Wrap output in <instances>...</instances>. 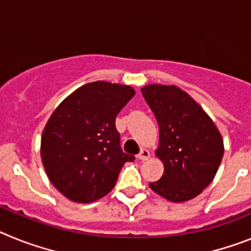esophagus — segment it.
<instances>
[{"label":"esophagus","mask_w":251,"mask_h":251,"mask_svg":"<svg viewBox=\"0 0 251 251\" xmlns=\"http://www.w3.org/2000/svg\"><path fill=\"white\" fill-rule=\"evenodd\" d=\"M137 158H138L139 161H147V159L150 158V152H148L147 150H142L141 152H139L138 156H137Z\"/></svg>","instance_id":"esophagus-1"}]
</instances>
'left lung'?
Instances as JSON below:
<instances>
[{
    "instance_id": "8db88e82",
    "label": "left lung",
    "mask_w": 251,
    "mask_h": 251,
    "mask_svg": "<svg viewBox=\"0 0 251 251\" xmlns=\"http://www.w3.org/2000/svg\"><path fill=\"white\" fill-rule=\"evenodd\" d=\"M142 94L159 129L154 154L163 163L152 191L171 202L192 200L207 187L220 167L224 141L202 106L176 85L148 84Z\"/></svg>"
}]
</instances>
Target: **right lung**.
<instances>
[{
  "mask_svg": "<svg viewBox=\"0 0 251 251\" xmlns=\"http://www.w3.org/2000/svg\"><path fill=\"white\" fill-rule=\"evenodd\" d=\"M129 85L93 81L68 95L43 130L40 154L49 179L73 202L97 201L112 191L134 156L121 150L115 117L134 97Z\"/></svg>",
  "mask_w": 251,
  "mask_h": 251,
  "instance_id": "right-lung-1",
  "label": "right lung"
}]
</instances>
